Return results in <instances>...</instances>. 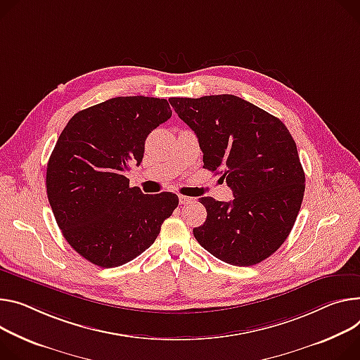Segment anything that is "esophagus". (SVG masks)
Wrapping results in <instances>:
<instances>
[{
    "label": "esophagus",
    "instance_id": "esophagus-1",
    "mask_svg": "<svg viewBox=\"0 0 360 360\" xmlns=\"http://www.w3.org/2000/svg\"><path fill=\"white\" fill-rule=\"evenodd\" d=\"M191 201H192V198L185 197V195H179V204H181V205H185V204H188V202H191Z\"/></svg>",
    "mask_w": 360,
    "mask_h": 360
}]
</instances>
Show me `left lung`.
I'll return each instance as SVG.
<instances>
[{"label": "left lung", "instance_id": "left-lung-1", "mask_svg": "<svg viewBox=\"0 0 360 360\" xmlns=\"http://www.w3.org/2000/svg\"><path fill=\"white\" fill-rule=\"evenodd\" d=\"M169 103L197 135L204 168L221 169L234 193L230 202L200 198L207 219L193 237L224 263L258 264L281 247L302 207L306 176L296 142L278 117L234 94Z\"/></svg>", "mask_w": 360, "mask_h": 360}]
</instances>
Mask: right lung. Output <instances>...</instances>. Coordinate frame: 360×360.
<instances>
[{
  "label": "right lung",
  "mask_w": 360,
  "mask_h": 360,
  "mask_svg": "<svg viewBox=\"0 0 360 360\" xmlns=\"http://www.w3.org/2000/svg\"><path fill=\"white\" fill-rule=\"evenodd\" d=\"M171 116L167 99L113 97L63 129L47 163V197L64 238L90 263L112 269L136 258L178 207L176 193L146 195L124 176Z\"/></svg>",
  "instance_id": "1"
}]
</instances>
